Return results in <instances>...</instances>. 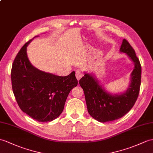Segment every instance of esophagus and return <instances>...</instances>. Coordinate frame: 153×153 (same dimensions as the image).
Returning a JSON list of instances; mask_svg holds the SVG:
<instances>
[{
	"label": "esophagus",
	"instance_id": "esophagus-1",
	"mask_svg": "<svg viewBox=\"0 0 153 153\" xmlns=\"http://www.w3.org/2000/svg\"><path fill=\"white\" fill-rule=\"evenodd\" d=\"M83 74L82 72H80V71H77L76 74V77L77 79V80H79L81 78L83 77Z\"/></svg>",
	"mask_w": 153,
	"mask_h": 153
}]
</instances>
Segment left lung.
Masks as SVG:
<instances>
[{"mask_svg":"<svg viewBox=\"0 0 153 153\" xmlns=\"http://www.w3.org/2000/svg\"><path fill=\"white\" fill-rule=\"evenodd\" d=\"M120 51L126 53L134 63V68L131 74V83L125 93L115 95L108 93L89 74L85 73L79 82L84 91L88 113L101 123L121 118L132 108L139 95L141 77L140 60L126 39L123 40Z\"/></svg>","mask_w":153,"mask_h":153,"instance_id":"1","label":"left lung"}]
</instances>
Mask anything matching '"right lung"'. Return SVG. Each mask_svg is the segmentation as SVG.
Instances as JSON below:
<instances>
[{"mask_svg":"<svg viewBox=\"0 0 153 153\" xmlns=\"http://www.w3.org/2000/svg\"><path fill=\"white\" fill-rule=\"evenodd\" d=\"M33 39L21 48L13 60L12 90L22 111L39 122H49L61 114L69 93L78 82L75 72L58 76L32 65L27 47Z\"/></svg>","mask_w":153,"mask_h":153,"instance_id":"obj_1","label":"right lung"}]
</instances>
